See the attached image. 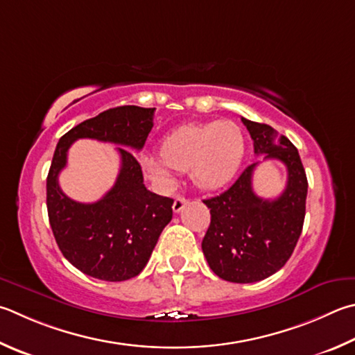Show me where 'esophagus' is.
Masks as SVG:
<instances>
[{"label": "esophagus", "mask_w": 355, "mask_h": 355, "mask_svg": "<svg viewBox=\"0 0 355 355\" xmlns=\"http://www.w3.org/2000/svg\"><path fill=\"white\" fill-rule=\"evenodd\" d=\"M188 203H189V202H188V200H186L184 197H180V196H178V197H175V200H173L172 209H173V212H180Z\"/></svg>", "instance_id": "34e87169"}]
</instances>
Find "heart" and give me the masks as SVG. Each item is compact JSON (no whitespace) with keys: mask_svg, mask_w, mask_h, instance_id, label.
I'll use <instances>...</instances> for the list:
<instances>
[{"mask_svg":"<svg viewBox=\"0 0 355 355\" xmlns=\"http://www.w3.org/2000/svg\"><path fill=\"white\" fill-rule=\"evenodd\" d=\"M161 157L144 153L141 166L152 178L173 184V171L188 172L200 189H218L236 175L243 159L245 137L233 121L184 124L167 133Z\"/></svg>","mask_w":355,"mask_h":355,"instance_id":"1","label":"heart"}]
</instances>
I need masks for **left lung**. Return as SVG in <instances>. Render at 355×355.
<instances>
[{"label":"left lung","mask_w":355,"mask_h":355,"mask_svg":"<svg viewBox=\"0 0 355 355\" xmlns=\"http://www.w3.org/2000/svg\"><path fill=\"white\" fill-rule=\"evenodd\" d=\"M254 153L279 159L287 184L279 197L261 198L253 191L250 164L230 189L203 200L211 223L202 242L203 254L218 278L237 284L262 281L286 266L298 242L306 216L307 177L298 149L273 127L242 118Z\"/></svg>","instance_id":"1"}]
</instances>
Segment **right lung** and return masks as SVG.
<instances>
[{
    "label": "right lung",
    "mask_w": 355,
    "mask_h": 355,
    "mask_svg": "<svg viewBox=\"0 0 355 355\" xmlns=\"http://www.w3.org/2000/svg\"><path fill=\"white\" fill-rule=\"evenodd\" d=\"M153 112L137 105L110 108L71 128L55 147L46 178L49 223L62 254L92 278L118 282L139 275L172 218L173 200L146 188L141 166L128 150L143 149L153 127ZM80 137L123 146L116 183L94 204L74 202L58 186L67 149Z\"/></svg>",
    "instance_id": "right-lung-1"
}]
</instances>
